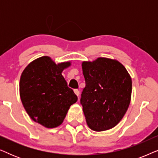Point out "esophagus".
<instances>
[{
	"label": "esophagus",
	"instance_id": "obj_1",
	"mask_svg": "<svg viewBox=\"0 0 158 158\" xmlns=\"http://www.w3.org/2000/svg\"><path fill=\"white\" fill-rule=\"evenodd\" d=\"M74 92H75V95H76V96L78 97L79 95H80V91H79V90H77V89H75V90H74Z\"/></svg>",
	"mask_w": 158,
	"mask_h": 158
}]
</instances>
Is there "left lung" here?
<instances>
[{
  "label": "left lung",
  "instance_id": "8db88e82",
  "mask_svg": "<svg viewBox=\"0 0 158 158\" xmlns=\"http://www.w3.org/2000/svg\"><path fill=\"white\" fill-rule=\"evenodd\" d=\"M82 70L85 87L81 103L88 126L96 131L114 128L124 117L130 103V75L118 60L106 57L83 61Z\"/></svg>",
  "mask_w": 158,
  "mask_h": 158
}]
</instances>
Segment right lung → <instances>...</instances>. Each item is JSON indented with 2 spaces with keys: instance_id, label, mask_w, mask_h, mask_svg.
<instances>
[{
  "instance_id": "right-lung-1",
  "label": "right lung",
  "mask_w": 158,
  "mask_h": 158,
  "mask_svg": "<svg viewBox=\"0 0 158 158\" xmlns=\"http://www.w3.org/2000/svg\"><path fill=\"white\" fill-rule=\"evenodd\" d=\"M71 62L56 64L48 56L30 62L23 70L19 82L21 102L32 120L46 128L62 124L70 106L77 101L62 76Z\"/></svg>"
}]
</instances>
